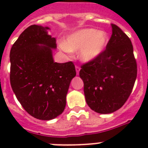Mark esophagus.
I'll list each match as a JSON object with an SVG mask.
<instances>
[{
    "label": "esophagus",
    "mask_w": 148,
    "mask_h": 148,
    "mask_svg": "<svg viewBox=\"0 0 148 148\" xmlns=\"http://www.w3.org/2000/svg\"><path fill=\"white\" fill-rule=\"evenodd\" d=\"M75 69H76L77 74L78 75V74H79V71H80V70H81V67H79V66H77V65H76V66H75Z\"/></svg>",
    "instance_id": "obj_1"
}]
</instances>
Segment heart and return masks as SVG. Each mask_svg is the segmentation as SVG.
Masks as SVG:
<instances>
[{"instance_id": "heart-1", "label": "heart", "mask_w": 148, "mask_h": 148, "mask_svg": "<svg viewBox=\"0 0 148 148\" xmlns=\"http://www.w3.org/2000/svg\"><path fill=\"white\" fill-rule=\"evenodd\" d=\"M108 36L104 31L88 28L80 30L70 35L64 44L67 51H80V58L84 62L95 60L105 50Z\"/></svg>"}]
</instances>
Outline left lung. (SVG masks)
<instances>
[{
	"label": "left lung",
	"instance_id": "left-lung-1",
	"mask_svg": "<svg viewBox=\"0 0 148 148\" xmlns=\"http://www.w3.org/2000/svg\"><path fill=\"white\" fill-rule=\"evenodd\" d=\"M112 34L105 50L95 60L81 65L86 102L100 114H110L124 105L135 83L138 66L130 38L111 24Z\"/></svg>",
	"mask_w": 148,
	"mask_h": 148
}]
</instances>
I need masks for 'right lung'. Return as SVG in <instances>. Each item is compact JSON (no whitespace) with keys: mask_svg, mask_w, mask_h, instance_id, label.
<instances>
[{"mask_svg":"<svg viewBox=\"0 0 148 148\" xmlns=\"http://www.w3.org/2000/svg\"><path fill=\"white\" fill-rule=\"evenodd\" d=\"M48 29L31 25L21 34L10 52L13 91L29 114L45 121L62 114L70 83L76 76L72 61H53L51 48L57 47L56 39Z\"/></svg>","mask_w":148,"mask_h":148,"instance_id":"obj_1","label":"right lung"}]
</instances>
